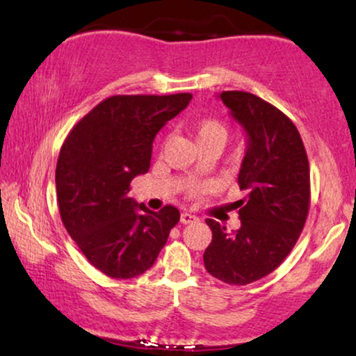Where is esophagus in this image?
I'll use <instances>...</instances> for the list:
<instances>
[{"label": "esophagus", "instance_id": "34e87169", "mask_svg": "<svg viewBox=\"0 0 356 356\" xmlns=\"http://www.w3.org/2000/svg\"><path fill=\"white\" fill-rule=\"evenodd\" d=\"M197 220H199V218L196 216H193V213H188V212L181 213V217H179V222H181L183 225H188V223H194Z\"/></svg>", "mask_w": 356, "mask_h": 356}]
</instances>
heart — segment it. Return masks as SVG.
<instances>
[{
    "instance_id": "heart-1",
    "label": "heart",
    "mask_w": 356,
    "mask_h": 356,
    "mask_svg": "<svg viewBox=\"0 0 356 356\" xmlns=\"http://www.w3.org/2000/svg\"><path fill=\"white\" fill-rule=\"evenodd\" d=\"M193 131L197 145L213 144L218 145L220 149L223 147V144L227 143L228 134H230L228 126L217 118H204L201 121H197V123L194 124ZM209 189H211V184L207 183H193L191 186H189V193L199 194L206 193Z\"/></svg>"
}]
</instances>
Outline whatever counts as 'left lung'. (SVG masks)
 I'll list each match as a JSON object with an SVG mask.
<instances>
[{
  "label": "left lung",
  "instance_id": "obj_1",
  "mask_svg": "<svg viewBox=\"0 0 356 356\" xmlns=\"http://www.w3.org/2000/svg\"><path fill=\"white\" fill-rule=\"evenodd\" d=\"M218 99L246 133L238 173L245 196L232 204L241 220L238 230L206 220L212 241L204 266L220 282L246 285L275 270L300 238L309 211V163L296 126L274 105L241 90Z\"/></svg>",
  "mask_w": 356,
  "mask_h": 356
}]
</instances>
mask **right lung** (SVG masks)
Here are the masks:
<instances>
[{
    "label": "right lung",
    "instance_id": "add662e5",
    "mask_svg": "<svg viewBox=\"0 0 356 356\" xmlns=\"http://www.w3.org/2000/svg\"><path fill=\"white\" fill-rule=\"evenodd\" d=\"M191 99L113 95L90 110L63 144L55 177L61 220L105 275L144 274L179 222L177 207L152 212L128 193L133 178L149 172L155 136Z\"/></svg>",
    "mask_w": 356,
    "mask_h": 356
}]
</instances>
